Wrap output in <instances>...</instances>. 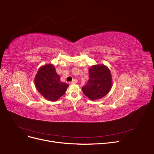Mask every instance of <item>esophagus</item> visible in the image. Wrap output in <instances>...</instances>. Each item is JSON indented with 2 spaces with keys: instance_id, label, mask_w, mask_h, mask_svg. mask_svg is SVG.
Masks as SVG:
<instances>
[{
  "instance_id": "esophagus-1",
  "label": "esophagus",
  "mask_w": 154,
  "mask_h": 154,
  "mask_svg": "<svg viewBox=\"0 0 154 154\" xmlns=\"http://www.w3.org/2000/svg\"><path fill=\"white\" fill-rule=\"evenodd\" d=\"M77 79H74L72 82H70V84H77Z\"/></svg>"
}]
</instances>
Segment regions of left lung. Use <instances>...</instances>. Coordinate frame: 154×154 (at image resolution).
Wrapping results in <instances>:
<instances>
[{
  "mask_svg": "<svg viewBox=\"0 0 154 154\" xmlns=\"http://www.w3.org/2000/svg\"><path fill=\"white\" fill-rule=\"evenodd\" d=\"M87 84L82 87L84 95L92 100H99L106 96L112 87V77L110 69L104 64L92 66L88 70Z\"/></svg>",
  "mask_w": 154,
  "mask_h": 154,
  "instance_id": "8db88e82",
  "label": "left lung"
}]
</instances>
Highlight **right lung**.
Listing matches in <instances>:
<instances>
[{
    "label": "right lung",
    "mask_w": 154,
    "mask_h": 154,
    "mask_svg": "<svg viewBox=\"0 0 154 154\" xmlns=\"http://www.w3.org/2000/svg\"><path fill=\"white\" fill-rule=\"evenodd\" d=\"M34 83L38 92L49 101H56L64 95L69 85L60 81L52 63L40 67L35 76Z\"/></svg>",
    "instance_id": "obj_1"
}]
</instances>
